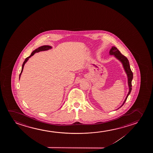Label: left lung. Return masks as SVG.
I'll use <instances>...</instances> for the list:
<instances>
[{
  "label": "left lung",
  "mask_w": 153,
  "mask_h": 153,
  "mask_svg": "<svg viewBox=\"0 0 153 153\" xmlns=\"http://www.w3.org/2000/svg\"><path fill=\"white\" fill-rule=\"evenodd\" d=\"M110 54L114 55L115 57H117L119 60L123 64V66L124 68L125 69L126 73L128 76V85L129 87V91H128L127 96L126 97L125 100L124 101L123 105H121L122 107L124 104V103L126 102L128 95L130 94L131 91L132 90V80L133 79V73L130 68V64H129V62H128V59L124 55L122 54L120 52L117 48L113 46L110 51Z\"/></svg>",
  "instance_id": "left-lung-1"
}]
</instances>
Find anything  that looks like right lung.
I'll list each match as a JSON object with an SVG mask.
<instances>
[{"instance_id": "right-lung-1", "label": "right lung", "mask_w": 153, "mask_h": 153, "mask_svg": "<svg viewBox=\"0 0 153 153\" xmlns=\"http://www.w3.org/2000/svg\"><path fill=\"white\" fill-rule=\"evenodd\" d=\"M52 48V47L50 46H48V45H44V46H41V47H39V48H37V49H36V50L32 52V53H31V54L30 56H29V57H27L26 59H25V60L24 61V62H23V64H22V69H21V71L20 74V75H19V78L20 77V76H21V73H22V72L23 71V67H24V65L25 64V63L27 62V60L29 59L30 57L32 56V55H33L36 53H38L40 52V51H46L48 50L49 49H51V48Z\"/></svg>"}]
</instances>
